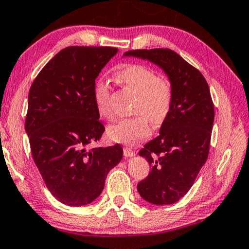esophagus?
I'll use <instances>...</instances> for the list:
<instances>
[{"label":"esophagus","mask_w":249,"mask_h":249,"mask_svg":"<svg viewBox=\"0 0 249 249\" xmlns=\"http://www.w3.org/2000/svg\"><path fill=\"white\" fill-rule=\"evenodd\" d=\"M123 153H124V157L125 158H133L135 155V152L132 151L129 147H124Z\"/></svg>","instance_id":"1"}]
</instances>
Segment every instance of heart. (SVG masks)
<instances>
[{
    "label": "heart",
    "instance_id": "heart-1",
    "mask_svg": "<svg viewBox=\"0 0 249 249\" xmlns=\"http://www.w3.org/2000/svg\"><path fill=\"white\" fill-rule=\"evenodd\" d=\"M121 84L137 95L133 114L137 116L122 120L107 128V135L114 142L134 145L151 134L150 123L159 127L164 123L172 108L173 88L168 78L159 77L146 66L132 64L117 71ZM94 98L99 116L106 120L113 117L109 106V85L105 79L97 80Z\"/></svg>",
    "mask_w": 249,
    "mask_h": 249
}]
</instances>
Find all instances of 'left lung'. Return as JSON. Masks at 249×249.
<instances>
[{"mask_svg":"<svg viewBox=\"0 0 249 249\" xmlns=\"http://www.w3.org/2000/svg\"><path fill=\"white\" fill-rule=\"evenodd\" d=\"M124 57L148 60L161 68L173 88L172 108L160 135L139 152L151 172L137 191L153 205H172L190 190L209 154L213 103L202 73L170 49L131 50Z\"/></svg>","mask_w":249,"mask_h":249,"instance_id":"8db88e82","label":"left lung"}]
</instances>
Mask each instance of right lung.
<instances>
[{"label": "right lung", "mask_w": 249, "mask_h": 249, "mask_svg": "<svg viewBox=\"0 0 249 249\" xmlns=\"http://www.w3.org/2000/svg\"><path fill=\"white\" fill-rule=\"evenodd\" d=\"M117 53L112 47L65 48L30 88L25 132L33 160L48 190L67 206L94 201L123 158L120 144L86 148L105 131L95 104V79Z\"/></svg>", "instance_id": "right-lung-1"}]
</instances>
